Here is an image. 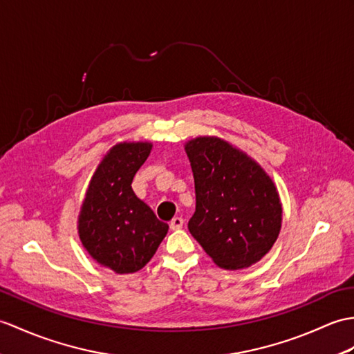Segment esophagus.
Segmentation results:
<instances>
[{
    "instance_id": "34e87169",
    "label": "esophagus",
    "mask_w": 354,
    "mask_h": 354,
    "mask_svg": "<svg viewBox=\"0 0 354 354\" xmlns=\"http://www.w3.org/2000/svg\"><path fill=\"white\" fill-rule=\"evenodd\" d=\"M184 226V220L180 217H175L174 220L170 221V229L171 231H178V229H180Z\"/></svg>"
}]
</instances>
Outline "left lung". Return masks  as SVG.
<instances>
[{
	"label": "left lung",
	"mask_w": 354,
	"mask_h": 354,
	"mask_svg": "<svg viewBox=\"0 0 354 354\" xmlns=\"http://www.w3.org/2000/svg\"><path fill=\"white\" fill-rule=\"evenodd\" d=\"M196 211L188 231L221 268L261 261L281 232L282 203L259 164L218 137L187 142Z\"/></svg>",
	"instance_id": "8db88e82"
}]
</instances>
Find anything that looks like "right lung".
Returning <instances> with one entry per match:
<instances>
[{
    "label": "right lung",
    "mask_w": 354,
    "mask_h": 354,
    "mask_svg": "<svg viewBox=\"0 0 354 354\" xmlns=\"http://www.w3.org/2000/svg\"><path fill=\"white\" fill-rule=\"evenodd\" d=\"M151 149L147 142L113 146L96 167L81 205V243L96 262L118 274L143 268L169 231L131 187Z\"/></svg>",
    "instance_id": "obj_1"
}]
</instances>
